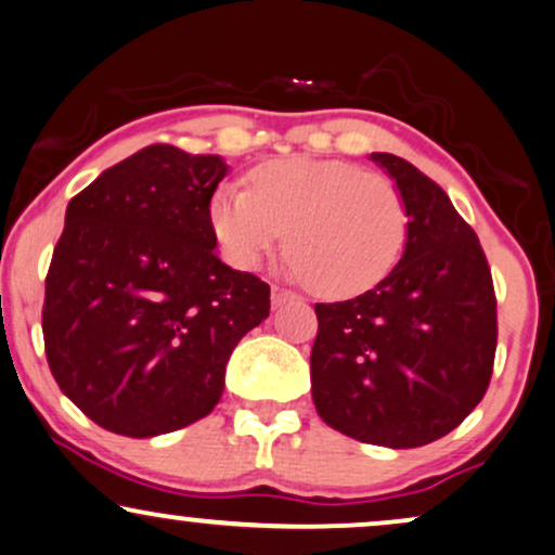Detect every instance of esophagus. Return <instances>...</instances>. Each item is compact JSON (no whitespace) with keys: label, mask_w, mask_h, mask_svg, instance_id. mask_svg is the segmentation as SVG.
<instances>
[{"label":"esophagus","mask_w":555,"mask_h":555,"mask_svg":"<svg viewBox=\"0 0 555 555\" xmlns=\"http://www.w3.org/2000/svg\"><path fill=\"white\" fill-rule=\"evenodd\" d=\"M292 299H297V294H294L292 289H284V286H273V289H271V305L273 307H282Z\"/></svg>","instance_id":"34e87169"}]
</instances>
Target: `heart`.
<instances>
[{
	"label": "heart",
	"instance_id": "obj_1",
	"mask_svg": "<svg viewBox=\"0 0 555 555\" xmlns=\"http://www.w3.org/2000/svg\"><path fill=\"white\" fill-rule=\"evenodd\" d=\"M209 220L237 269H258L289 232L292 271L325 297L374 289L410 237L402 189L340 158L266 160L250 171V186L217 189Z\"/></svg>",
	"mask_w": 555,
	"mask_h": 555
}]
</instances>
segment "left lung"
<instances>
[{
  "label": "left lung",
  "mask_w": 555,
  "mask_h": 555,
  "mask_svg": "<svg viewBox=\"0 0 555 555\" xmlns=\"http://www.w3.org/2000/svg\"><path fill=\"white\" fill-rule=\"evenodd\" d=\"M371 160L402 189L410 237L374 289L314 305L312 399L348 438L417 448L459 427L487 395L496 297L479 237L443 189L391 153Z\"/></svg>",
  "instance_id": "8db88e82"
}]
</instances>
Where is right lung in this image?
<instances>
[{
  "instance_id": "add662e5",
  "label": "right lung",
  "mask_w": 555,
  "mask_h": 555,
  "mask_svg": "<svg viewBox=\"0 0 555 555\" xmlns=\"http://www.w3.org/2000/svg\"><path fill=\"white\" fill-rule=\"evenodd\" d=\"M220 156L156 143L66 207L46 276L43 340L63 395L104 430L153 438L220 402L225 366L271 289L215 254Z\"/></svg>"
}]
</instances>
